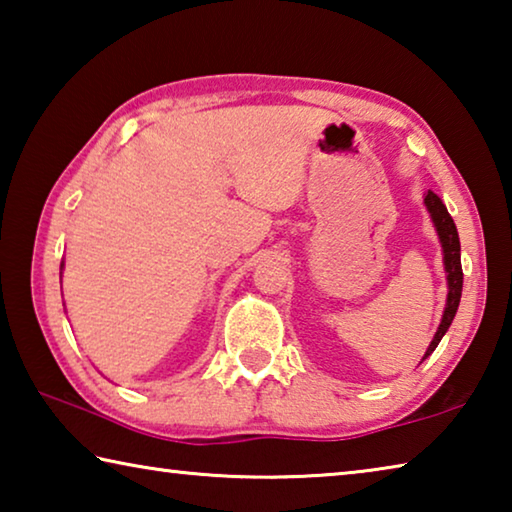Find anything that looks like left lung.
Masks as SVG:
<instances>
[{
    "label": "left lung",
    "instance_id": "left-lung-1",
    "mask_svg": "<svg viewBox=\"0 0 512 512\" xmlns=\"http://www.w3.org/2000/svg\"><path fill=\"white\" fill-rule=\"evenodd\" d=\"M424 205H427V212H429L431 221H433V228H436V232H438L440 248H443V264H445V273H447V302H445L443 318H440V325L436 329V334H433V339L429 343L427 352H424L422 361L438 348L440 339H443L449 325H452V320L456 316V309H458V302H461V291H463L461 241H458L456 223H454L452 216H449L445 203L440 201V198L433 192H427V196H424Z\"/></svg>",
    "mask_w": 512,
    "mask_h": 512
}]
</instances>
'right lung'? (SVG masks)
<instances>
[{
  "label": "right lung",
  "instance_id": "right-lung-1",
  "mask_svg": "<svg viewBox=\"0 0 512 512\" xmlns=\"http://www.w3.org/2000/svg\"><path fill=\"white\" fill-rule=\"evenodd\" d=\"M60 266H63V264H60Z\"/></svg>",
  "mask_w": 512,
  "mask_h": 512
}]
</instances>
